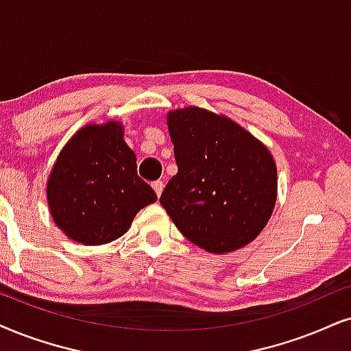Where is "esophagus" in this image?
<instances>
[{
    "label": "esophagus",
    "instance_id": "34e87169",
    "mask_svg": "<svg viewBox=\"0 0 351 351\" xmlns=\"http://www.w3.org/2000/svg\"><path fill=\"white\" fill-rule=\"evenodd\" d=\"M152 188H154V191H155V194H157V196H160L162 189H163V181H160V180L152 181Z\"/></svg>",
    "mask_w": 351,
    "mask_h": 351
}]
</instances>
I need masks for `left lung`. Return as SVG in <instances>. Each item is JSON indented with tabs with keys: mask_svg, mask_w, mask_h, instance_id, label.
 Returning <instances> with one entry per match:
<instances>
[{
	"mask_svg": "<svg viewBox=\"0 0 351 351\" xmlns=\"http://www.w3.org/2000/svg\"><path fill=\"white\" fill-rule=\"evenodd\" d=\"M178 173L160 204L183 237L215 254L239 250L265 227L277 199V168L254 136L207 110L168 114Z\"/></svg>",
	"mask_w": 351,
	"mask_h": 351,
	"instance_id": "obj_1",
	"label": "left lung"
}]
</instances>
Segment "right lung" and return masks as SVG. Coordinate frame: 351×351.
Wrapping results in <instances>:
<instances>
[{
    "instance_id": "1",
    "label": "right lung",
    "mask_w": 351,
    "mask_h": 351,
    "mask_svg": "<svg viewBox=\"0 0 351 351\" xmlns=\"http://www.w3.org/2000/svg\"><path fill=\"white\" fill-rule=\"evenodd\" d=\"M55 223L74 241L104 245L121 237L157 194L137 176L136 155L119 123L90 124L61 150L47 184Z\"/></svg>"
}]
</instances>
